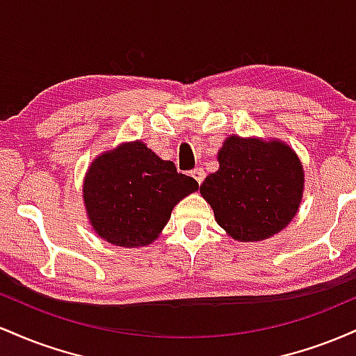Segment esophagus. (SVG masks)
<instances>
[{
    "mask_svg": "<svg viewBox=\"0 0 356 356\" xmlns=\"http://www.w3.org/2000/svg\"><path fill=\"white\" fill-rule=\"evenodd\" d=\"M191 175L197 181V184H202L204 179H206V172H204L202 167H195V169L191 172Z\"/></svg>",
    "mask_w": 356,
    "mask_h": 356,
    "instance_id": "obj_1",
    "label": "esophagus"
}]
</instances>
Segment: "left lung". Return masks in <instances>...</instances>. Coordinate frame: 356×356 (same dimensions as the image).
I'll return each mask as SVG.
<instances>
[{"mask_svg": "<svg viewBox=\"0 0 356 356\" xmlns=\"http://www.w3.org/2000/svg\"><path fill=\"white\" fill-rule=\"evenodd\" d=\"M219 170L209 174L201 195L232 239L252 243L283 231L303 197V165L280 140L231 136L218 154Z\"/></svg>", "mask_w": 356, "mask_h": 356, "instance_id": "left-lung-1", "label": "left lung"}]
</instances>
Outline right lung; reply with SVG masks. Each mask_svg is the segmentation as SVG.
<instances>
[{
  "label": "right lung",
  "mask_w": 356,
  "mask_h": 356,
  "mask_svg": "<svg viewBox=\"0 0 356 356\" xmlns=\"http://www.w3.org/2000/svg\"><path fill=\"white\" fill-rule=\"evenodd\" d=\"M199 184L179 174L140 140L99 155L83 181L90 224L102 239L122 248L147 246L159 238L181 199Z\"/></svg>",
  "instance_id": "add662e5"
}]
</instances>
